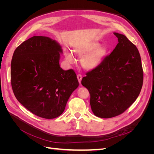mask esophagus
Wrapping results in <instances>:
<instances>
[{
	"instance_id": "1",
	"label": "esophagus",
	"mask_w": 154,
	"mask_h": 154,
	"mask_svg": "<svg viewBox=\"0 0 154 154\" xmlns=\"http://www.w3.org/2000/svg\"><path fill=\"white\" fill-rule=\"evenodd\" d=\"M77 78H78V80L79 83H81V81H82V74H77Z\"/></svg>"
}]
</instances>
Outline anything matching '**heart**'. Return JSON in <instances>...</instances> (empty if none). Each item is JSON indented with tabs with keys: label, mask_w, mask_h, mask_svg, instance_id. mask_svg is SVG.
I'll list each match as a JSON object with an SVG mask.
<instances>
[{
	"label": "heart",
	"mask_w": 154,
	"mask_h": 154,
	"mask_svg": "<svg viewBox=\"0 0 154 154\" xmlns=\"http://www.w3.org/2000/svg\"><path fill=\"white\" fill-rule=\"evenodd\" d=\"M74 52L78 56L82 57V67L85 69L91 70L97 67L102 62L106 55L107 49L105 46H100L98 42H93L77 45L74 48ZM64 54L68 62H75V58L71 51L65 50Z\"/></svg>",
	"instance_id": "1"
}]
</instances>
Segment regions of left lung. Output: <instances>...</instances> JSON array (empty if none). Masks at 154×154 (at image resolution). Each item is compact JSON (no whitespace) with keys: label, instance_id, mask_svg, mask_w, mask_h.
Returning a JSON list of instances; mask_svg holds the SVG:
<instances>
[{"label":"left lung","instance_id":"left-lung-1","mask_svg":"<svg viewBox=\"0 0 154 154\" xmlns=\"http://www.w3.org/2000/svg\"><path fill=\"white\" fill-rule=\"evenodd\" d=\"M118 44L97 67L82 80L90 94L92 111L97 117L122 114L139 95L143 83L140 54L125 35L114 32Z\"/></svg>","mask_w":154,"mask_h":154}]
</instances>
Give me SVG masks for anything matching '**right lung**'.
Returning <instances> with one entry per match:
<instances>
[{
    "label": "right lung",
    "mask_w": 154,
    "mask_h": 154,
    "mask_svg": "<svg viewBox=\"0 0 154 154\" xmlns=\"http://www.w3.org/2000/svg\"><path fill=\"white\" fill-rule=\"evenodd\" d=\"M60 45L47 36H34L18 46L11 64V83L16 98L35 115L53 119L61 115L78 87L73 69L60 67Z\"/></svg>",
    "instance_id": "right-lung-1"
}]
</instances>
